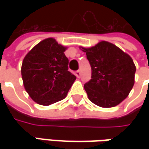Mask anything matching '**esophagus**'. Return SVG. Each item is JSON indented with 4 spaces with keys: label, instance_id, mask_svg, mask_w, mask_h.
I'll return each mask as SVG.
<instances>
[{
    "label": "esophagus",
    "instance_id": "esophagus-1",
    "mask_svg": "<svg viewBox=\"0 0 149 149\" xmlns=\"http://www.w3.org/2000/svg\"><path fill=\"white\" fill-rule=\"evenodd\" d=\"M74 74H75V76H76L77 78L80 77V70H77V71H75Z\"/></svg>",
    "mask_w": 149,
    "mask_h": 149
}]
</instances>
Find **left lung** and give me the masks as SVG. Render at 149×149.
<instances>
[{
	"mask_svg": "<svg viewBox=\"0 0 149 149\" xmlns=\"http://www.w3.org/2000/svg\"><path fill=\"white\" fill-rule=\"evenodd\" d=\"M81 48L92 70L91 79L84 85L89 100L103 108L119 104L134 84L136 67L132 58L108 41Z\"/></svg>",
	"mask_w": 149,
	"mask_h": 149,
	"instance_id": "8db88e82",
	"label": "left lung"
}]
</instances>
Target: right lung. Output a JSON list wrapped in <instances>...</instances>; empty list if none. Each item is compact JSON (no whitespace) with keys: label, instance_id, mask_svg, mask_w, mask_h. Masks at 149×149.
<instances>
[{"label":"right lung","instance_id":"right-lung-1","mask_svg":"<svg viewBox=\"0 0 149 149\" xmlns=\"http://www.w3.org/2000/svg\"><path fill=\"white\" fill-rule=\"evenodd\" d=\"M66 47L47 38L28 52L22 62L21 75L30 97L41 105H50L66 97L75 75L68 70Z\"/></svg>","mask_w":149,"mask_h":149}]
</instances>
